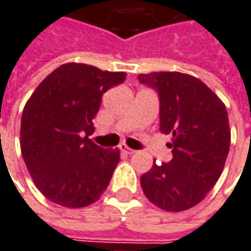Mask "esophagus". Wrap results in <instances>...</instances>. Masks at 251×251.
Segmentation results:
<instances>
[{"label":"esophagus","instance_id":"34e87169","mask_svg":"<svg viewBox=\"0 0 251 251\" xmlns=\"http://www.w3.org/2000/svg\"><path fill=\"white\" fill-rule=\"evenodd\" d=\"M119 150L122 151V152H124V153H127V154H133L135 152H136V151H133V150H131V148H128L126 144H120V146H119Z\"/></svg>","mask_w":251,"mask_h":251}]
</instances>
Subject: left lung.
I'll return each mask as SVG.
<instances>
[{
  "label": "left lung",
  "instance_id": "obj_1",
  "mask_svg": "<svg viewBox=\"0 0 251 251\" xmlns=\"http://www.w3.org/2000/svg\"><path fill=\"white\" fill-rule=\"evenodd\" d=\"M143 84L160 98V131L172 136L173 159L140 178L152 204L168 212H182L201 202L221 176L230 147L225 104L192 75L177 71L140 74Z\"/></svg>",
  "mask_w": 251,
  "mask_h": 251
}]
</instances>
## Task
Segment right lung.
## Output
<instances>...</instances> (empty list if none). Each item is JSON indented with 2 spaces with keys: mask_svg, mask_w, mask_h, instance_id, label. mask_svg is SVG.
<instances>
[{
  "mask_svg": "<svg viewBox=\"0 0 251 251\" xmlns=\"http://www.w3.org/2000/svg\"><path fill=\"white\" fill-rule=\"evenodd\" d=\"M126 73L66 63L43 79L21 119V152L34 184L46 199L83 208L100 199L120 151L97 146L90 135L101 95L126 80Z\"/></svg>",
  "mask_w": 251,
  "mask_h": 251,
  "instance_id": "add662e5",
  "label": "right lung"
}]
</instances>
